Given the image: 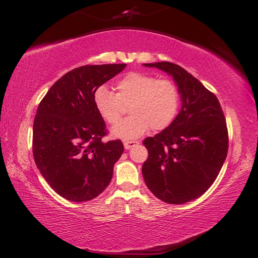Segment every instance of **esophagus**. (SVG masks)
<instances>
[{
  "mask_svg": "<svg viewBox=\"0 0 258 258\" xmlns=\"http://www.w3.org/2000/svg\"><path fill=\"white\" fill-rule=\"evenodd\" d=\"M137 145H139V141H124V147L126 150L131 149V148L137 146Z\"/></svg>",
  "mask_w": 258,
  "mask_h": 258,
  "instance_id": "1",
  "label": "esophagus"
}]
</instances>
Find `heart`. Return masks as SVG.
<instances>
[{
  "instance_id": "1",
  "label": "heart",
  "mask_w": 258,
  "mask_h": 258,
  "mask_svg": "<svg viewBox=\"0 0 258 258\" xmlns=\"http://www.w3.org/2000/svg\"><path fill=\"white\" fill-rule=\"evenodd\" d=\"M94 106L109 125L118 123L128 107L131 116L112 128L119 139H135L150 128L168 127L177 115L180 91L168 78H157L145 73H128L116 83V93L100 86L94 92Z\"/></svg>"
}]
</instances>
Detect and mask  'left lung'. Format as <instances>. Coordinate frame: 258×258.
<instances>
[{"label":"left lung","mask_w":258,"mask_h":258,"mask_svg":"<svg viewBox=\"0 0 258 258\" xmlns=\"http://www.w3.org/2000/svg\"><path fill=\"white\" fill-rule=\"evenodd\" d=\"M172 75L182 108L173 123L143 141L148 158L142 175L149 190L167 204L199 198L216 180L228 155L229 135L216 95L178 64L145 63Z\"/></svg>","instance_id":"obj_1"}]
</instances>
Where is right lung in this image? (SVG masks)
<instances>
[{
	"label": "right lung",
	"instance_id": "1",
	"mask_svg": "<svg viewBox=\"0 0 258 258\" xmlns=\"http://www.w3.org/2000/svg\"><path fill=\"white\" fill-rule=\"evenodd\" d=\"M125 63L87 64L56 81L38 104L33 125V155L50 186L71 202H87L111 181L124 146L102 142L108 131L94 106V92Z\"/></svg>",
	"mask_w": 258,
	"mask_h": 258
}]
</instances>
